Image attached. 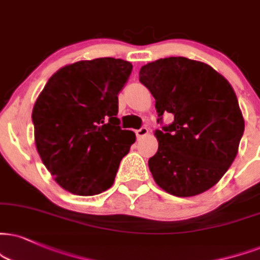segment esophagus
I'll return each mask as SVG.
<instances>
[{
	"mask_svg": "<svg viewBox=\"0 0 260 260\" xmlns=\"http://www.w3.org/2000/svg\"><path fill=\"white\" fill-rule=\"evenodd\" d=\"M135 134H136L137 140H140V139H142L143 136H146L147 134H148V129H147V127H145V126H142V127H140L139 130H136Z\"/></svg>",
	"mask_w": 260,
	"mask_h": 260,
	"instance_id": "esophagus-1",
	"label": "esophagus"
}]
</instances>
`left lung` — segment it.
Returning a JSON list of instances; mask_svg holds the SVG:
<instances>
[{"label":"left lung","mask_w":260,"mask_h":260,"mask_svg":"<svg viewBox=\"0 0 260 260\" xmlns=\"http://www.w3.org/2000/svg\"><path fill=\"white\" fill-rule=\"evenodd\" d=\"M140 82L155 99L159 148L148 160L153 178L175 197H194L213 187L238 154L245 130L229 82L206 63L183 56L142 66Z\"/></svg>","instance_id":"obj_1"}]
</instances>
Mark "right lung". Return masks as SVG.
Returning <instances> with one entry per match:
<instances>
[{
    "label": "right lung",
    "instance_id": "1",
    "mask_svg": "<svg viewBox=\"0 0 260 260\" xmlns=\"http://www.w3.org/2000/svg\"><path fill=\"white\" fill-rule=\"evenodd\" d=\"M133 65L114 57L78 61L50 77L32 111L37 152L56 183L90 197L113 184L135 142L121 130L118 94Z\"/></svg>",
    "mask_w": 260,
    "mask_h": 260
}]
</instances>
